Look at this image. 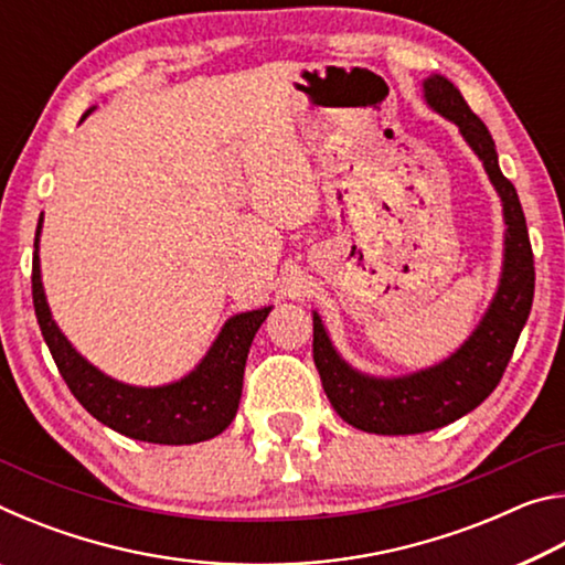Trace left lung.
Listing matches in <instances>:
<instances>
[{
  "instance_id": "obj_1",
  "label": "left lung",
  "mask_w": 565,
  "mask_h": 565,
  "mask_svg": "<svg viewBox=\"0 0 565 565\" xmlns=\"http://www.w3.org/2000/svg\"><path fill=\"white\" fill-rule=\"evenodd\" d=\"M431 107L458 124L463 139L481 157L486 171L501 194L505 216V264L499 294L473 331L451 359L420 374L379 381L349 369L333 351L321 319L313 313V363H317L323 391L337 414L347 424L369 434L406 436L441 428L466 416L499 386L503 371L513 356L515 343L529 321L535 266L529 226L519 194L501 174L499 157L486 124L468 109L461 92L444 76H431L424 84Z\"/></svg>"
}]
</instances>
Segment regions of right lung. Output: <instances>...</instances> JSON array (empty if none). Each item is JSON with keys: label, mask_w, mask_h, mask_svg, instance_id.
<instances>
[{"label": "right lung", "mask_w": 565, "mask_h": 565, "mask_svg": "<svg viewBox=\"0 0 565 565\" xmlns=\"http://www.w3.org/2000/svg\"><path fill=\"white\" fill-rule=\"evenodd\" d=\"M40 226H36V236H40ZM36 244L40 238H34V248ZM32 299L42 337L74 398L94 418L121 436L167 446L206 441L232 424L238 398H242L248 347L264 319L269 317V309L238 313L226 321L212 351L199 363L194 374L171 386L134 388L104 376L102 371L84 361L62 337V331L54 327L50 306L44 301L36 252L32 262Z\"/></svg>", "instance_id": "right-lung-1"}]
</instances>
